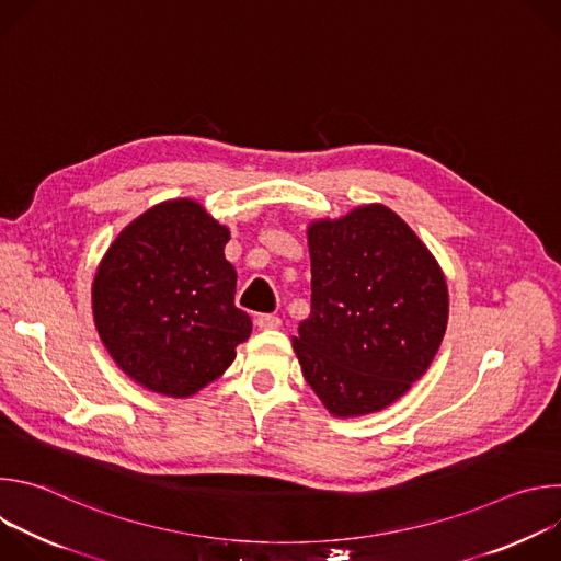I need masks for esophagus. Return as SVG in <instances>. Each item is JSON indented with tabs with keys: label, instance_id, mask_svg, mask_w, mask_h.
I'll return each mask as SVG.
<instances>
[{
	"label": "esophagus",
	"instance_id": "obj_1",
	"mask_svg": "<svg viewBox=\"0 0 561 561\" xmlns=\"http://www.w3.org/2000/svg\"><path fill=\"white\" fill-rule=\"evenodd\" d=\"M255 327L262 329V331H273V329H279L282 327V319L277 314H271V312H262L255 317Z\"/></svg>",
	"mask_w": 561,
	"mask_h": 561
}]
</instances>
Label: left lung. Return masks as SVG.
Wrapping results in <instances>:
<instances>
[{
    "instance_id": "8db88e82",
    "label": "left lung",
    "mask_w": 561,
    "mask_h": 561,
    "mask_svg": "<svg viewBox=\"0 0 561 561\" xmlns=\"http://www.w3.org/2000/svg\"><path fill=\"white\" fill-rule=\"evenodd\" d=\"M310 314L293 348L337 417L377 413L431 366L448 322L444 275L386 206L308 228Z\"/></svg>"
}]
</instances>
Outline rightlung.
Segmentation results:
<instances>
[{"instance_id":"add662e5","label":"right lung","mask_w":561,"mask_h":561,"mask_svg":"<svg viewBox=\"0 0 561 561\" xmlns=\"http://www.w3.org/2000/svg\"><path fill=\"white\" fill-rule=\"evenodd\" d=\"M228 228L191 199L150 208L126 226L93 282L100 337L141 386L188 397L217 379L251 335L234 306Z\"/></svg>"}]
</instances>
